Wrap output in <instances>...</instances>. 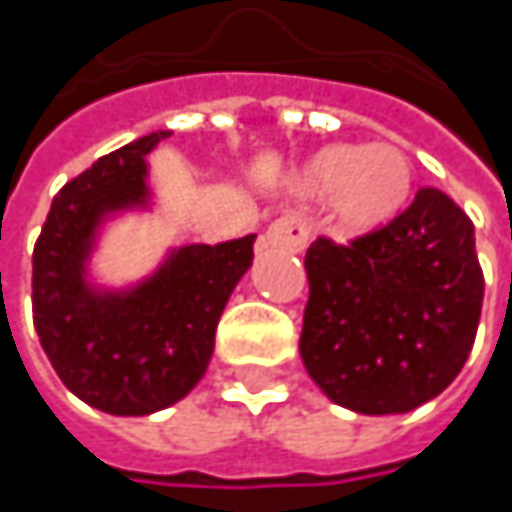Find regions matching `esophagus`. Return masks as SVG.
<instances>
[{
	"label": "esophagus",
	"mask_w": 512,
	"mask_h": 512,
	"mask_svg": "<svg viewBox=\"0 0 512 512\" xmlns=\"http://www.w3.org/2000/svg\"><path fill=\"white\" fill-rule=\"evenodd\" d=\"M308 237H311L308 222H305L302 216H293V213H290V216L275 219V222L266 228L263 246H269V249H284V252L296 255V252H302V249L308 246Z\"/></svg>",
	"instance_id": "1"
}]
</instances>
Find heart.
<instances>
[{"label":"heart","mask_w":512,"mask_h":512,"mask_svg":"<svg viewBox=\"0 0 512 512\" xmlns=\"http://www.w3.org/2000/svg\"><path fill=\"white\" fill-rule=\"evenodd\" d=\"M290 186L302 198H326L335 222L350 234L388 228L412 201L415 165L391 142L379 145H329L302 162Z\"/></svg>","instance_id":"heart-1"}]
</instances>
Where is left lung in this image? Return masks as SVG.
<instances>
[{"label":"left lung","instance_id":"8db88e82","mask_svg":"<svg viewBox=\"0 0 512 512\" xmlns=\"http://www.w3.org/2000/svg\"><path fill=\"white\" fill-rule=\"evenodd\" d=\"M299 356L320 391L361 415H403L439 397L471 353L483 272L474 225L439 189H418L388 228L305 255Z\"/></svg>","mask_w":512,"mask_h":512}]
</instances>
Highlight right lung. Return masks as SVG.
Wrapping results in <instances>:
<instances>
[{"label":"right lung","mask_w":512,"mask_h":512,"mask_svg":"<svg viewBox=\"0 0 512 512\" xmlns=\"http://www.w3.org/2000/svg\"><path fill=\"white\" fill-rule=\"evenodd\" d=\"M168 130L100 156L52 198L32 255V311L58 379L109 415H154L204 376L219 317L249 272L255 234L171 249L127 287L91 278L100 231L121 213L151 210L148 159Z\"/></svg>","instance_id":"obj_1"}]
</instances>
